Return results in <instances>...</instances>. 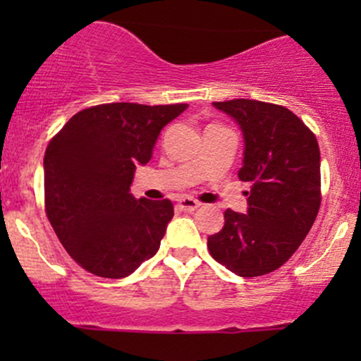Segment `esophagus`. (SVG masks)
Returning a JSON list of instances; mask_svg holds the SVG:
<instances>
[{
	"mask_svg": "<svg viewBox=\"0 0 361 361\" xmlns=\"http://www.w3.org/2000/svg\"><path fill=\"white\" fill-rule=\"evenodd\" d=\"M199 206H201V202L195 201V199L192 197H181L180 201H178V207H180L181 211H187V213H192V211L197 209Z\"/></svg>",
	"mask_w": 361,
	"mask_h": 361,
	"instance_id": "obj_1",
	"label": "esophagus"
}]
</instances>
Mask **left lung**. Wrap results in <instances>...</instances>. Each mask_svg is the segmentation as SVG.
I'll list each match as a JSON object with an SVG mask.
<instances>
[{
	"mask_svg": "<svg viewBox=\"0 0 361 361\" xmlns=\"http://www.w3.org/2000/svg\"><path fill=\"white\" fill-rule=\"evenodd\" d=\"M238 122L245 140L238 176L248 181V211H225L207 238L211 257L243 278L281 267L302 245L322 202L316 136L288 108L253 99L213 103Z\"/></svg>",
	"mask_w": 361,
	"mask_h": 361,
	"instance_id": "left-lung-1",
	"label": "left lung"
}]
</instances>
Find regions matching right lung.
<instances>
[{
	"label": "right lung",
	"instance_id": "add662e5",
	"mask_svg": "<svg viewBox=\"0 0 361 361\" xmlns=\"http://www.w3.org/2000/svg\"><path fill=\"white\" fill-rule=\"evenodd\" d=\"M188 104L110 103L68 120L43 159L45 211L69 257L101 278H126L154 257L173 204L134 199V171Z\"/></svg>",
	"mask_w": 361,
	"mask_h": 361
}]
</instances>
